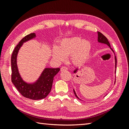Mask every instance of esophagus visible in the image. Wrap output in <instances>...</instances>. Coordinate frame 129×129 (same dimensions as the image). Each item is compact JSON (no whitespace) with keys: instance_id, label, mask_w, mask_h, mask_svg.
Masks as SVG:
<instances>
[{"instance_id":"obj_1","label":"esophagus","mask_w":129,"mask_h":129,"mask_svg":"<svg viewBox=\"0 0 129 129\" xmlns=\"http://www.w3.org/2000/svg\"><path fill=\"white\" fill-rule=\"evenodd\" d=\"M67 70H68V68L67 67H61V69H60V71H61V72H64V71H67Z\"/></svg>"}]
</instances>
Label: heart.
<instances>
[{
  "mask_svg": "<svg viewBox=\"0 0 129 129\" xmlns=\"http://www.w3.org/2000/svg\"><path fill=\"white\" fill-rule=\"evenodd\" d=\"M91 50L89 41L74 37L65 38L60 41L57 48L52 50V56L58 62L64 61L69 56L70 61L75 65L83 64L86 61Z\"/></svg>",
  "mask_w": 129,
  "mask_h": 129,
  "instance_id": "heart-1",
  "label": "heart"
}]
</instances>
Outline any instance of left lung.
<instances>
[{
  "instance_id": "1",
  "label": "left lung",
  "mask_w": 129,
  "mask_h": 129,
  "mask_svg": "<svg viewBox=\"0 0 129 129\" xmlns=\"http://www.w3.org/2000/svg\"><path fill=\"white\" fill-rule=\"evenodd\" d=\"M98 42L99 43L104 44H106V45H108L109 47L110 48L111 50L113 51V53H114L113 50L111 48L110 43H109L108 39H107V38L105 36H104V35L102 33H100V32L98 33ZM114 59H115V74L116 73V58L115 56H114ZM78 69H79V68H76V69L74 71V73H75L78 70ZM115 83V81H114V84ZM73 91H74V94L75 95V96L76 97V98H78L79 100H81L80 98H79V97L77 95H76V92H75L74 89H73Z\"/></svg>"
}]
</instances>
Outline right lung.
<instances>
[{
  "mask_svg": "<svg viewBox=\"0 0 129 129\" xmlns=\"http://www.w3.org/2000/svg\"><path fill=\"white\" fill-rule=\"evenodd\" d=\"M37 37L35 33L27 35L19 43L14 50L12 58V81L19 92L23 96L32 100L44 99L50 93L54 77L60 71V68H45L36 80L28 83L24 80L19 72L17 64V56L23 44Z\"/></svg>",
  "mask_w": 129,
  "mask_h": 129,
  "instance_id": "1",
  "label": "right lung"
}]
</instances>
